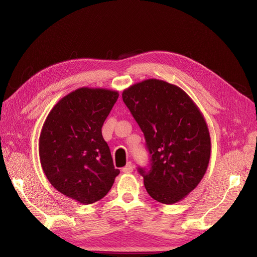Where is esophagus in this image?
<instances>
[{
  "mask_svg": "<svg viewBox=\"0 0 257 257\" xmlns=\"http://www.w3.org/2000/svg\"><path fill=\"white\" fill-rule=\"evenodd\" d=\"M122 172H123L124 174H131L132 172H133V165H132L131 162H128L127 164L122 168Z\"/></svg>",
  "mask_w": 257,
  "mask_h": 257,
  "instance_id": "34e87169",
  "label": "esophagus"
}]
</instances>
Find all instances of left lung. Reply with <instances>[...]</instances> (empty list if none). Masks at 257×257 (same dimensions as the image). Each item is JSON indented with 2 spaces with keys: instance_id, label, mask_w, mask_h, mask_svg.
Instances as JSON below:
<instances>
[{
  "instance_id": "left-lung-1",
  "label": "left lung",
  "mask_w": 257,
  "mask_h": 257,
  "mask_svg": "<svg viewBox=\"0 0 257 257\" xmlns=\"http://www.w3.org/2000/svg\"><path fill=\"white\" fill-rule=\"evenodd\" d=\"M122 98L151 154L150 169L138 168L148 194L166 205L182 200L209 165L211 141L203 113L181 88L159 79L131 85Z\"/></svg>"
}]
</instances>
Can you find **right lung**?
Instances as JSON below:
<instances>
[{
	"mask_svg": "<svg viewBox=\"0 0 257 257\" xmlns=\"http://www.w3.org/2000/svg\"><path fill=\"white\" fill-rule=\"evenodd\" d=\"M118 91L83 87L62 97L46 118L38 142L42 168L63 195L83 205L102 199L115 177L102 126Z\"/></svg>",
	"mask_w": 257,
	"mask_h": 257,
	"instance_id": "right-lung-1",
	"label": "right lung"
}]
</instances>
